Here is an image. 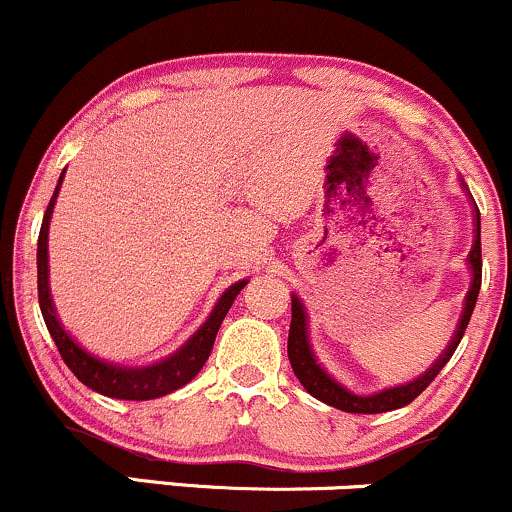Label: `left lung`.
Wrapping results in <instances>:
<instances>
[{"instance_id": "left-lung-1", "label": "left lung", "mask_w": 512, "mask_h": 512, "mask_svg": "<svg viewBox=\"0 0 512 512\" xmlns=\"http://www.w3.org/2000/svg\"><path fill=\"white\" fill-rule=\"evenodd\" d=\"M469 267H471V286L466 291L464 299V311L459 316L457 330H454L452 340L445 347L440 357L435 359V364L425 374H420L418 379L408 381V384L393 386V389H384L379 393H372V396H359V393L345 389V386L338 384L323 367L316 362V355L311 350V342H308V328H306V311H303V303L299 296L291 294V328H289V362L291 369H294L296 379L301 381V386L311 393L318 401L328 403V406L338 408V411L345 413H386L396 411V408L408 406V403L415 401L428 386L435 381V376L442 372V367L449 362V357L454 355L457 345L464 338V330L469 325L471 313H474L476 299H479L481 289V216L479 209H476V221H474V245H471L469 252Z\"/></svg>"}]
</instances>
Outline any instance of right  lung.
Here are the masks:
<instances>
[{"instance_id":"obj_1","label":"right lung","mask_w":512,"mask_h":512,"mask_svg":"<svg viewBox=\"0 0 512 512\" xmlns=\"http://www.w3.org/2000/svg\"><path fill=\"white\" fill-rule=\"evenodd\" d=\"M63 174H60L58 187H55V194L53 199H50L46 216H43L41 235H38V303H41L43 320H46L48 325L50 338L58 345L60 357L65 359L70 372L75 374L84 386L101 393V396L121 398V401H150V398H160L182 389L184 384H189V381L201 372V367H204L206 359H209L218 328H221L228 308L233 306L235 296L240 294V289L247 284V279H240V282H235L233 286H228V289L223 291V296L218 299L216 306H213L206 323L201 325V328L196 330L192 338L184 342L174 355L160 359V362L155 364H148V367H128V364L97 357L94 352H89L87 347H82L80 342L67 333L65 325L60 323L58 316H55L53 299H50L48 226L50 216H53L55 196H58L60 182H63Z\"/></svg>"}]
</instances>
